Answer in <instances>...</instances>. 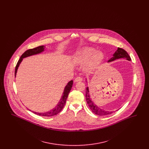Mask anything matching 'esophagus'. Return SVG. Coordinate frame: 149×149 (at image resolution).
Listing matches in <instances>:
<instances>
[{"instance_id": "obj_1", "label": "esophagus", "mask_w": 149, "mask_h": 149, "mask_svg": "<svg viewBox=\"0 0 149 149\" xmlns=\"http://www.w3.org/2000/svg\"><path fill=\"white\" fill-rule=\"evenodd\" d=\"M82 80H83V78L80 77H78L75 79L74 82H79V81H81Z\"/></svg>"}]
</instances>
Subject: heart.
<instances>
[{"instance_id":"1","label":"heart","mask_w":149,"mask_h":149,"mask_svg":"<svg viewBox=\"0 0 149 149\" xmlns=\"http://www.w3.org/2000/svg\"><path fill=\"white\" fill-rule=\"evenodd\" d=\"M103 54L101 52H96L91 47H85L79 50L77 53L78 60L81 62H85L87 60L86 67L93 70L99 65L103 58Z\"/></svg>"}]
</instances>
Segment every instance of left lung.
I'll use <instances>...</instances> for the list:
<instances>
[{"label":"left lung","instance_id":"1","mask_svg":"<svg viewBox=\"0 0 149 149\" xmlns=\"http://www.w3.org/2000/svg\"><path fill=\"white\" fill-rule=\"evenodd\" d=\"M120 58H125L129 61L131 60V58L129 56V55L128 54L127 52L124 49L118 47L117 50L114 54L113 57L110 60H108V62L112 61L116 59H118ZM85 98H86V100L89 106V107L90 108V109L92 110V111L94 113L99 115V116H106L108 114H110L113 112L106 111L102 109H100L99 107L94 103V102H93L92 100L91 99V95L89 92L88 87H87L86 88Z\"/></svg>","mask_w":149,"mask_h":149}]
</instances>
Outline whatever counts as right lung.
Instances as JSON below:
<instances>
[{"label":"right lung","instance_id":"right-lung-1","mask_svg":"<svg viewBox=\"0 0 149 149\" xmlns=\"http://www.w3.org/2000/svg\"><path fill=\"white\" fill-rule=\"evenodd\" d=\"M44 48H45L44 46H38V47H37L36 48H34V49H29V50L26 51L20 57V58L19 59L17 64L16 65L15 69V77L16 75V73H17L18 68L20 63H21V61L23 60V58L39 54V53L42 52L44 50ZM72 84H73V81L71 80L68 83V84L65 86L63 96L61 97L60 101L58 102V104L57 105L55 108H54V109H52L50 111L45 112V113H37V112H33V111H32V112H33L36 114H37V115H39V116H45V117H51V116L56 115L58 113H60L61 111V110L63 109L64 106L65 104L66 100L68 98L69 93L71 91ZM29 111H31V110H29Z\"/></svg>","mask_w":149,"mask_h":149}]
</instances>
